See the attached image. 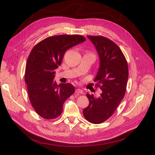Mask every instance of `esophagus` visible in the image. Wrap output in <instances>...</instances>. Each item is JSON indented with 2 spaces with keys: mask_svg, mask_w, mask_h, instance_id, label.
I'll use <instances>...</instances> for the list:
<instances>
[{
  "mask_svg": "<svg viewBox=\"0 0 155 155\" xmlns=\"http://www.w3.org/2000/svg\"><path fill=\"white\" fill-rule=\"evenodd\" d=\"M75 92L78 94H82L83 93V91L81 90V89L80 88H77L75 90Z\"/></svg>",
  "mask_w": 155,
  "mask_h": 155,
  "instance_id": "34e87169",
  "label": "esophagus"
}]
</instances>
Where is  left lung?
<instances>
[{
  "label": "left lung",
  "instance_id": "obj_1",
  "mask_svg": "<svg viewBox=\"0 0 155 155\" xmlns=\"http://www.w3.org/2000/svg\"><path fill=\"white\" fill-rule=\"evenodd\" d=\"M95 46L99 58V68L94 79L102 93L96 98L87 94L88 107L84 109L85 118L91 123L101 124L108 119L123 99L128 79V67L119 46L101 36H87Z\"/></svg>",
  "mask_w": 155,
  "mask_h": 155
}]
</instances>
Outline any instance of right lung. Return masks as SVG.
Here are the masks:
<instances>
[{"label": "right lung", "instance_id": "right-lung-1", "mask_svg": "<svg viewBox=\"0 0 155 155\" xmlns=\"http://www.w3.org/2000/svg\"><path fill=\"white\" fill-rule=\"evenodd\" d=\"M85 40L80 35L54 36L32 48L27 61L25 82L32 106L43 118L58 117L64 102L74 93L75 88L71 84H56L55 70L61 64L67 50Z\"/></svg>", "mask_w": 155, "mask_h": 155}]
</instances>
